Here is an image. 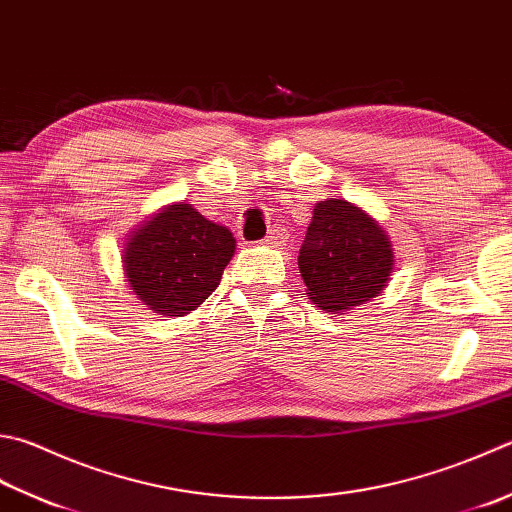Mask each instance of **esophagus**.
Listing matches in <instances>:
<instances>
[{
  "instance_id": "obj_1",
  "label": "esophagus",
  "mask_w": 512,
  "mask_h": 512,
  "mask_svg": "<svg viewBox=\"0 0 512 512\" xmlns=\"http://www.w3.org/2000/svg\"><path fill=\"white\" fill-rule=\"evenodd\" d=\"M285 243H287V234H285V229H281V227H276V229L269 231V234H267L265 240H263V245L276 247V249L285 247Z\"/></svg>"
}]
</instances>
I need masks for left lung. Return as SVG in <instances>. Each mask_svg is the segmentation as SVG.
Listing matches in <instances>:
<instances>
[{"label": "left lung", "mask_w": 512, "mask_h": 512, "mask_svg": "<svg viewBox=\"0 0 512 512\" xmlns=\"http://www.w3.org/2000/svg\"><path fill=\"white\" fill-rule=\"evenodd\" d=\"M298 269L316 307L332 314L350 312L390 283L394 247L368 211L345 198H327L316 202Z\"/></svg>", "instance_id": "1"}]
</instances>
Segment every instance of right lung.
Returning <instances> with one entry per match:
<instances>
[{"label": "right lung", "instance_id": "add662e5", "mask_svg": "<svg viewBox=\"0 0 512 512\" xmlns=\"http://www.w3.org/2000/svg\"><path fill=\"white\" fill-rule=\"evenodd\" d=\"M236 252V238L187 202H171L124 240L122 269L142 305L162 316H185L218 287Z\"/></svg>", "mask_w": 512, "mask_h": 512}]
</instances>
